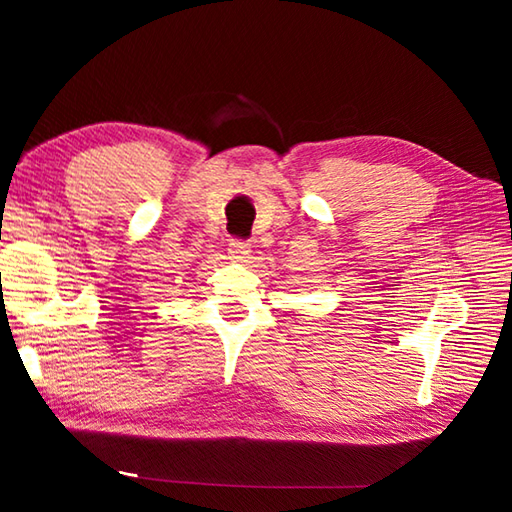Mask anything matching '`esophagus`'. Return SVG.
Listing matches in <instances>:
<instances>
[{
	"mask_svg": "<svg viewBox=\"0 0 512 512\" xmlns=\"http://www.w3.org/2000/svg\"><path fill=\"white\" fill-rule=\"evenodd\" d=\"M228 255H231V259H237V262H246V257L250 255V244L246 239L235 237L228 242Z\"/></svg>",
	"mask_w": 512,
	"mask_h": 512,
	"instance_id": "1",
	"label": "esophagus"
}]
</instances>
